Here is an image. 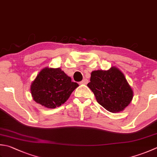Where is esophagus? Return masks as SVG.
Segmentation results:
<instances>
[{
    "instance_id": "1",
    "label": "esophagus",
    "mask_w": 157,
    "mask_h": 157,
    "mask_svg": "<svg viewBox=\"0 0 157 157\" xmlns=\"http://www.w3.org/2000/svg\"><path fill=\"white\" fill-rule=\"evenodd\" d=\"M88 82V79H83V80L80 82V84H87Z\"/></svg>"
}]
</instances>
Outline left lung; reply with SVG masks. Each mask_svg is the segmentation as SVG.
<instances>
[{"label": "left lung", "mask_w": 157, "mask_h": 157, "mask_svg": "<svg viewBox=\"0 0 157 157\" xmlns=\"http://www.w3.org/2000/svg\"><path fill=\"white\" fill-rule=\"evenodd\" d=\"M87 86L97 102L112 113L124 110L133 97V90L124 74L115 67L107 71H93Z\"/></svg>", "instance_id": "8db88e82"}]
</instances>
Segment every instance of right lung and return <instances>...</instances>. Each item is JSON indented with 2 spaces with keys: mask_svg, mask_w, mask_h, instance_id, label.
<instances>
[{
  "mask_svg": "<svg viewBox=\"0 0 157 157\" xmlns=\"http://www.w3.org/2000/svg\"><path fill=\"white\" fill-rule=\"evenodd\" d=\"M78 86L61 69L45 67L32 82L30 91L35 102L54 109L65 103Z\"/></svg>",
  "mask_w": 157,
  "mask_h": 157,
  "instance_id": "obj_1",
  "label": "right lung"
}]
</instances>
